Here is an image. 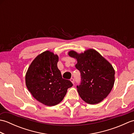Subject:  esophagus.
Wrapping results in <instances>:
<instances>
[{
	"label": "esophagus",
	"instance_id": "1",
	"mask_svg": "<svg viewBox=\"0 0 134 134\" xmlns=\"http://www.w3.org/2000/svg\"><path fill=\"white\" fill-rule=\"evenodd\" d=\"M70 81H71V82L73 84L74 83V82H75V80H74V79L72 78H71V79H70Z\"/></svg>",
	"mask_w": 134,
	"mask_h": 134
}]
</instances>
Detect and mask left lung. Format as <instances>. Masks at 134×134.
I'll use <instances>...</instances> for the list:
<instances>
[{
  "label": "left lung",
  "mask_w": 134,
  "mask_h": 134,
  "mask_svg": "<svg viewBox=\"0 0 134 134\" xmlns=\"http://www.w3.org/2000/svg\"><path fill=\"white\" fill-rule=\"evenodd\" d=\"M69 55L76 59L75 67L81 72V83L76 86L81 98L89 104L102 101L114 85L115 72L112 65L93 49L80 54L71 51Z\"/></svg>",
  "instance_id": "left-lung-1"
}]
</instances>
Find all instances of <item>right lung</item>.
Returning a JSON list of instances; mask_svg holds the SVG:
<instances>
[{"mask_svg":"<svg viewBox=\"0 0 134 134\" xmlns=\"http://www.w3.org/2000/svg\"><path fill=\"white\" fill-rule=\"evenodd\" d=\"M58 61V55L45 51L34 59L25 76L26 87L33 97L49 107L60 103L73 85L62 78L57 65Z\"/></svg>","mask_w":134,"mask_h":134,"instance_id":"obj_1","label":"right lung"}]
</instances>
